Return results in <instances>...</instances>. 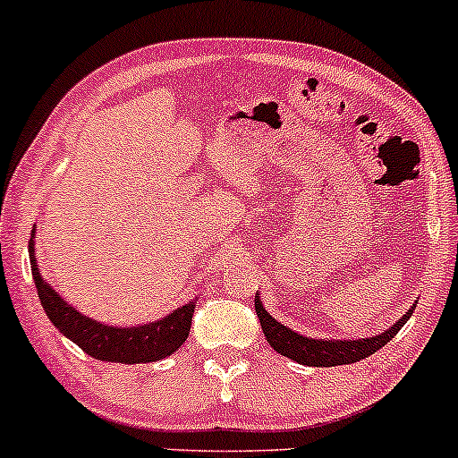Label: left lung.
<instances>
[{
  "label": "left lung",
  "mask_w": 458,
  "mask_h": 458,
  "mask_svg": "<svg viewBox=\"0 0 458 458\" xmlns=\"http://www.w3.org/2000/svg\"><path fill=\"white\" fill-rule=\"evenodd\" d=\"M256 314L260 318V327L265 331L267 340L277 353L284 357H291V360L299 361V364L306 366H317V368H329V366H343V364H355V361L366 360L368 355L377 353L381 346H386L398 331L403 329V325L407 323V318L413 314V308L409 310L404 317L394 325L392 329L383 331V334L375 335V338H364V340H314L306 338V335L297 334V331L284 327L282 323H277L276 318L262 308L260 299H254Z\"/></svg>",
  "instance_id": "obj_1"
}]
</instances>
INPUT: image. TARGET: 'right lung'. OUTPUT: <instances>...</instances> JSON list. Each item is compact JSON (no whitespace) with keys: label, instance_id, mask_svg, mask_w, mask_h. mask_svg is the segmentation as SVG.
Returning <instances> with one entry per match:
<instances>
[{"label":"right lung","instance_id":"obj_1","mask_svg":"<svg viewBox=\"0 0 458 458\" xmlns=\"http://www.w3.org/2000/svg\"><path fill=\"white\" fill-rule=\"evenodd\" d=\"M30 262L36 291H38L47 317L51 318L60 334L71 338L79 349L86 351L94 360L118 361V364H148V361L172 355L187 340L193 310H196L193 303L174 310L157 323L138 325V327H112V325H103L98 320L83 317L43 280L38 265H36L31 241Z\"/></svg>","mask_w":458,"mask_h":458}]
</instances>
